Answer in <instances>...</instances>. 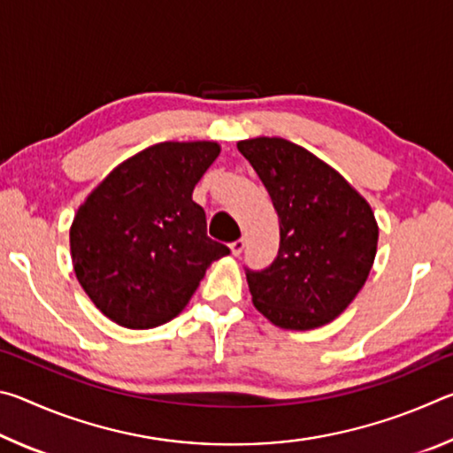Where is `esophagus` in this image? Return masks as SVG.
<instances>
[{
  "label": "esophagus",
  "instance_id": "1",
  "mask_svg": "<svg viewBox=\"0 0 453 453\" xmlns=\"http://www.w3.org/2000/svg\"><path fill=\"white\" fill-rule=\"evenodd\" d=\"M243 248H245V240H235V242L229 243V250H232V254H234L235 257L242 254Z\"/></svg>",
  "mask_w": 453,
  "mask_h": 453
}]
</instances>
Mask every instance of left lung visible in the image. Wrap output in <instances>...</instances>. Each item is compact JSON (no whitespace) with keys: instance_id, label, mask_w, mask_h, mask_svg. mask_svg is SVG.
I'll use <instances>...</instances> for the list:
<instances>
[{"instance_id":"obj_1","label":"left lung","mask_w":453,"mask_h":453,"mask_svg":"<svg viewBox=\"0 0 453 453\" xmlns=\"http://www.w3.org/2000/svg\"><path fill=\"white\" fill-rule=\"evenodd\" d=\"M280 218L278 257L248 270L257 311L283 329L326 326L354 302L378 250L370 203L334 167L281 137L237 143Z\"/></svg>"}]
</instances>
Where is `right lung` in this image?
<instances>
[{"mask_svg": "<svg viewBox=\"0 0 453 453\" xmlns=\"http://www.w3.org/2000/svg\"><path fill=\"white\" fill-rule=\"evenodd\" d=\"M216 142H164L119 164L80 205L70 229L75 275L96 308L150 329L186 308L229 248L208 237L191 194L216 162Z\"/></svg>", "mask_w": 453, "mask_h": 453, "instance_id": "1", "label": "right lung"}]
</instances>
